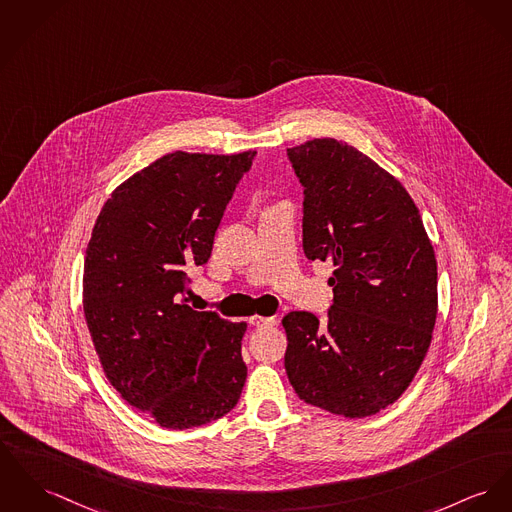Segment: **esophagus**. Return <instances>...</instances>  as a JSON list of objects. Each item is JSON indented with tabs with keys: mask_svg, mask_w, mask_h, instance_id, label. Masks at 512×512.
I'll use <instances>...</instances> for the list:
<instances>
[{
	"mask_svg": "<svg viewBox=\"0 0 512 512\" xmlns=\"http://www.w3.org/2000/svg\"><path fill=\"white\" fill-rule=\"evenodd\" d=\"M275 322H277V320H275L273 316H258V314H256V316H252V318H250V324H252V326H256V328L273 326Z\"/></svg>",
	"mask_w": 512,
	"mask_h": 512,
	"instance_id": "esophagus-1",
	"label": "esophagus"
}]
</instances>
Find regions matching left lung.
I'll return each mask as SVG.
<instances>
[{
    "instance_id": "left-lung-1",
    "label": "left lung",
    "mask_w": 512,
    "mask_h": 512,
    "mask_svg": "<svg viewBox=\"0 0 512 512\" xmlns=\"http://www.w3.org/2000/svg\"><path fill=\"white\" fill-rule=\"evenodd\" d=\"M305 186L303 248L332 260L326 322L289 312L285 371L307 404L357 419L392 406L417 375L437 322V258L402 182L332 137L289 147Z\"/></svg>"
}]
</instances>
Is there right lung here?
Instances as JSON below:
<instances>
[{"label": "right lung", "mask_w": 512, "mask_h": 512, "mask_svg": "<svg viewBox=\"0 0 512 512\" xmlns=\"http://www.w3.org/2000/svg\"><path fill=\"white\" fill-rule=\"evenodd\" d=\"M254 151H174L124 180L103 205L85 254L83 310L114 390L157 425L182 431L239 404L246 322L184 303L188 270L215 231Z\"/></svg>", "instance_id": "1"}]
</instances>
